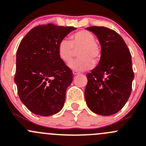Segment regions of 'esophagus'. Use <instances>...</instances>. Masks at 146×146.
Here are the masks:
<instances>
[{
    "instance_id": "obj_1",
    "label": "esophagus",
    "mask_w": 146,
    "mask_h": 146,
    "mask_svg": "<svg viewBox=\"0 0 146 146\" xmlns=\"http://www.w3.org/2000/svg\"><path fill=\"white\" fill-rule=\"evenodd\" d=\"M73 75H78V74H79L80 73H79L78 71H77V70H73Z\"/></svg>"
}]
</instances>
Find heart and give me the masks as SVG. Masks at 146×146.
Returning <instances> with one entry per match:
<instances>
[{
  "instance_id": "1",
  "label": "heart",
  "mask_w": 146,
  "mask_h": 146,
  "mask_svg": "<svg viewBox=\"0 0 146 146\" xmlns=\"http://www.w3.org/2000/svg\"><path fill=\"white\" fill-rule=\"evenodd\" d=\"M79 49V50L78 49ZM78 51V56L70 63V67L76 70H85L93 66V61L97 62L101 56V49L96 42L95 36L89 31L81 30L75 33L69 40H63L58 48V53L60 60L65 63H69Z\"/></svg>"
}]
</instances>
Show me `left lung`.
Returning a JSON list of instances; mask_svg holds the SVG:
<instances>
[{"instance_id":"1","label":"left lung","mask_w":146,"mask_h":146,"mask_svg":"<svg viewBox=\"0 0 146 146\" xmlns=\"http://www.w3.org/2000/svg\"><path fill=\"white\" fill-rule=\"evenodd\" d=\"M101 46L98 65L87 73L85 98L90 111L101 115L116 113L128 101L134 78L131 55L123 38L103 26L87 28Z\"/></svg>"}]
</instances>
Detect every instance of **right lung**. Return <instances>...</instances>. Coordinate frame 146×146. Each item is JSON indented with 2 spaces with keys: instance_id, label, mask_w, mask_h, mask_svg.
<instances>
[{
  "instance_id": "add662e5",
  "label": "right lung",
  "mask_w": 146,
  "mask_h": 146,
  "mask_svg": "<svg viewBox=\"0 0 146 146\" xmlns=\"http://www.w3.org/2000/svg\"><path fill=\"white\" fill-rule=\"evenodd\" d=\"M49 23L34 27L20 43L14 80L20 99L33 113L49 116L58 113L66 99L73 73L60 59L58 45L76 30Z\"/></svg>"
}]
</instances>
